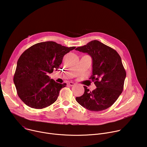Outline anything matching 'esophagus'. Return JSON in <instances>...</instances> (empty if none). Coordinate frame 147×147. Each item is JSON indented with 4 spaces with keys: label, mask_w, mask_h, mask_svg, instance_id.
I'll return each mask as SVG.
<instances>
[{
    "label": "esophagus",
    "mask_w": 147,
    "mask_h": 147,
    "mask_svg": "<svg viewBox=\"0 0 147 147\" xmlns=\"http://www.w3.org/2000/svg\"><path fill=\"white\" fill-rule=\"evenodd\" d=\"M67 84L69 85L70 86H74L76 85V84H75L74 82H72V81H70V82H69L67 83Z\"/></svg>",
    "instance_id": "34e87169"
}]
</instances>
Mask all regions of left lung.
<instances>
[{"instance_id":"left-lung-1","label":"left lung","mask_w":147,"mask_h":147,"mask_svg":"<svg viewBox=\"0 0 147 147\" xmlns=\"http://www.w3.org/2000/svg\"><path fill=\"white\" fill-rule=\"evenodd\" d=\"M76 51L87 53L92 60V74L90 79L96 88L90 91L86 86L84 93L76 97L77 102L86 109L94 112L107 109L121 94L126 73L118 53L97 40L78 47Z\"/></svg>"}]
</instances>
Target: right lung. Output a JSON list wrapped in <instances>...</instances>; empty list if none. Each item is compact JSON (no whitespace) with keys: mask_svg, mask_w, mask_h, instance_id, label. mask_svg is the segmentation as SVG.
<instances>
[{"mask_svg":"<svg viewBox=\"0 0 147 147\" xmlns=\"http://www.w3.org/2000/svg\"><path fill=\"white\" fill-rule=\"evenodd\" d=\"M76 47H66L53 41L36 44L19 57L13 81L17 94L27 106L42 109L53 103L66 84L48 76L61 63L63 57Z\"/></svg>","mask_w":147,"mask_h":147,"instance_id":"add662e5","label":"right lung"}]
</instances>
